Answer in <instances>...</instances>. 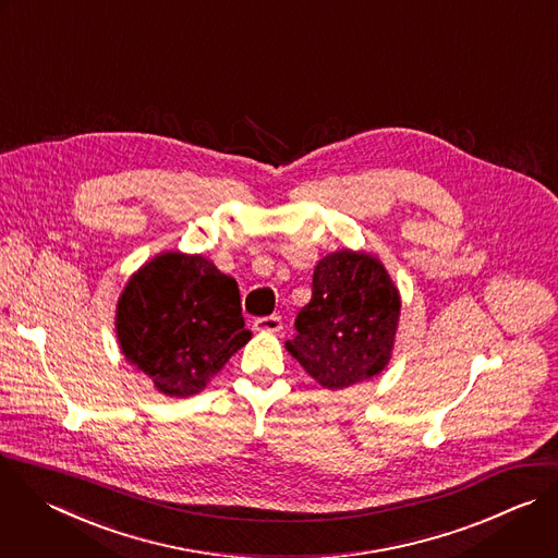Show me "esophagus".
I'll return each instance as SVG.
<instances>
[{
  "mask_svg": "<svg viewBox=\"0 0 558 558\" xmlns=\"http://www.w3.org/2000/svg\"><path fill=\"white\" fill-rule=\"evenodd\" d=\"M253 327H255L257 331L277 333V331H281L283 323H281V318H279V316H264V318H257V320L253 323Z\"/></svg>",
  "mask_w": 558,
  "mask_h": 558,
  "instance_id": "obj_1",
  "label": "esophagus"
}]
</instances>
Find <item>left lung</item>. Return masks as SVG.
<instances>
[{
  "instance_id": "1",
  "label": "left lung",
  "mask_w": 558,
  "mask_h": 558,
  "mask_svg": "<svg viewBox=\"0 0 558 558\" xmlns=\"http://www.w3.org/2000/svg\"><path fill=\"white\" fill-rule=\"evenodd\" d=\"M399 316L401 294L381 259L340 248L318 259L286 349L323 388L342 390L388 366Z\"/></svg>"
}]
</instances>
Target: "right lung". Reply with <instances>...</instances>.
Listing matches in <instances>:
<instances>
[{
    "label": "right lung",
    "mask_w": 558,
    "mask_h": 558,
    "mask_svg": "<svg viewBox=\"0 0 558 558\" xmlns=\"http://www.w3.org/2000/svg\"><path fill=\"white\" fill-rule=\"evenodd\" d=\"M116 333L126 362L177 399L205 390L253 336L238 281L183 251L157 253L131 275L118 299Z\"/></svg>",
    "instance_id": "add662e5"
}]
</instances>
